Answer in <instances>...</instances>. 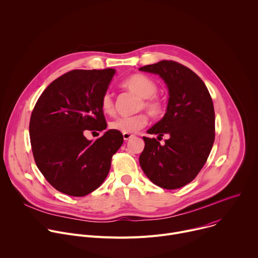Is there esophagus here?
I'll return each mask as SVG.
<instances>
[{"label":"esophagus","mask_w":258,"mask_h":258,"mask_svg":"<svg viewBox=\"0 0 258 258\" xmlns=\"http://www.w3.org/2000/svg\"><path fill=\"white\" fill-rule=\"evenodd\" d=\"M122 135H123V140H124V141H128L130 139H132V138L134 137V135L126 134V133H124V134H122Z\"/></svg>","instance_id":"obj_1"}]
</instances>
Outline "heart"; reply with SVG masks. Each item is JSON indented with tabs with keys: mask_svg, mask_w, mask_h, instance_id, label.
<instances>
[{
	"mask_svg": "<svg viewBox=\"0 0 258 258\" xmlns=\"http://www.w3.org/2000/svg\"><path fill=\"white\" fill-rule=\"evenodd\" d=\"M122 87L131 93L141 98L138 109H146L152 116H160L163 113L164 106L162 101L155 96L157 85L154 81L143 75H134L122 83ZM101 107L104 113L111 115L114 113V102L112 95L106 92L101 99ZM148 122V117L145 113H139L133 116L118 117L109 123L111 130L122 134H133L140 131Z\"/></svg>",
	"mask_w": 258,
	"mask_h": 258,
	"instance_id": "b5f03b06",
	"label": "heart"
}]
</instances>
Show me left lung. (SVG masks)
Returning <instances> with one entry per match:
<instances>
[{
  "instance_id": "left-lung-1",
  "label": "left lung",
  "mask_w": 258,
  "mask_h": 258,
  "mask_svg": "<svg viewBox=\"0 0 258 258\" xmlns=\"http://www.w3.org/2000/svg\"><path fill=\"white\" fill-rule=\"evenodd\" d=\"M139 70L158 75L169 95L164 116L147 131L158 137L166 134L169 138L161 145L155 138L143 137L145 148L139 158L140 165L158 187L181 188L196 177L213 146L212 99L196 73L177 62L163 60Z\"/></svg>"
}]
</instances>
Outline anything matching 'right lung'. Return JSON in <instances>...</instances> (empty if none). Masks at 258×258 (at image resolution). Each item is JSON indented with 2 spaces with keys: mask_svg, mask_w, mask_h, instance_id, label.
<instances>
[{
  "mask_svg": "<svg viewBox=\"0 0 258 258\" xmlns=\"http://www.w3.org/2000/svg\"><path fill=\"white\" fill-rule=\"evenodd\" d=\"M116 70H72L52 82L36 102L29 122L36 166L59 192L83 197L99 188L123 143L109 130L96 141L85 131L107 127L101 107Z\"/></svg>",
  "mask_w": 258,
  "mask_h": 258,
  "instance_id": "obj_1",
  "label": "right lung"
}]
</instances>
